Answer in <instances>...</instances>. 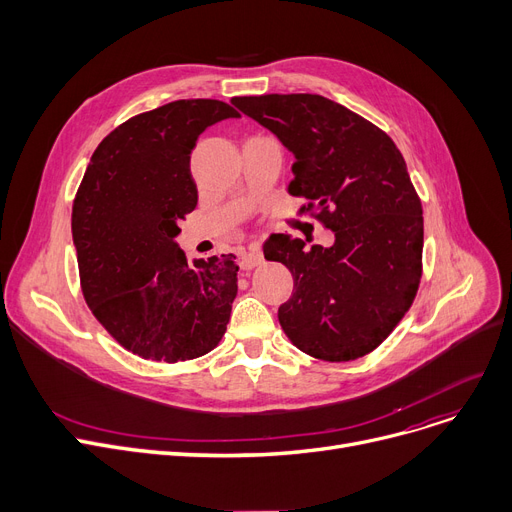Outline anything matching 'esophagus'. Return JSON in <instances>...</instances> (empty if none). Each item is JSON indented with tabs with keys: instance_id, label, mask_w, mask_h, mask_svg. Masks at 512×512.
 <instances>
[{
	"instance_id": "1",
	"label": "esophagus",
	"mask_w": 512,
	"mask_h": 512,
	"mask_svg": "<svg viewBox=\"0 0 512 512\" xmlns=\"http://www.w3.org/2000/svg\"><path fill=\"white\" fill-rule=\"evenodd\" d=\"M259 263H263V255L259 249H249L240 255V267L242 270H253Z\"/></svg>"
}]
</instances>
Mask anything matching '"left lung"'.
<instances>
[{
	"label": "left lung",
	"instance_id": "8db88e82",
	"mask_svg": "<svg viewBox=\"0 0 512 512\" xmlns=\"http://www.w3.org/2000/svg\"><path fill=\"white\" fill-rule=\"evenodd\" d=\"M294 155L288 193L336 236L332 247L272 234L263 255L294 280L280 326L299 351L353 361L378 348L405 317L421 280L423 209L394 141L321 95L234 97Z\"/></svg>",
	"mask_w": 512,
	"mask_h": 512
}]
</instances>
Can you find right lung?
Wrapping results in <instances>:
<instances>
[{
	"mask_svg": "<svg viewBox=\"0 0 512 512\" xmlns=\"http://www.w3.org/2000/svg\"><path fill=\"white\" fill-rule=\"evenodd\" d=\"M238 116L218 99H178L134 116L99 143L78 186L72 240L85 301L143 359H197L226 332L236 257L188 263L176 236L199 199L191 176L197 139Z\"/></svg>",
	"mask_w": 512,
	"mask_h": 512,
	"instance_id": "right-lung-1",
	"label": "right lung"
}]
</instances>
